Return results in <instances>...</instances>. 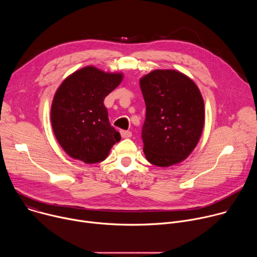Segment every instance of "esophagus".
Returning <instances> with one entry per match:
<instances>
[{
    "instance_id": "obj_1",
    "label": "esophagus",
    "mask_w": 257,
    "mask_h": 257,
    "mask_svg": "<svg viewBox=\"0 0 257 257\" xmlns=\"http://www.w3.org/2000/svg\"><path fill=\"white\" fill-rule=\"evenodd\" d=\"M120 133H121V136H122L123 138H129V137H131V136H132V133H131L130 131L122 130Z\"/></svg>"
}]
</instances>
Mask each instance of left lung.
<instances>
[{"mask_svg": "<svg viewBox=\"0 0 257 257\" xmlns=\"http://www.w3.org/2000/svg\"><path fill=\"white\" fill-rule=\"evenodd\" d=\"M139 83L146 105V160L158 167L181 163L195 149L203 129L204 103L198 87L176 70H154Z\"/></svg>", "mask_w": 257, "mask_h": 257, "instance_id": "8db88e82", "label": "left lung"}]
</instances>
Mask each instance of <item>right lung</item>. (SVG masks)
<instances>
[{"label": "right lung", "instance_id": "right-lung-1", "mask_svg": "<svg viewBox=\"0 0 257 257\" xmlns=\"http://www.w3.org/2000/svg\"><path fill=\"white\" fill-rule=\"evenodd\" d=\"M122 79V73L87 66L72 73L57 89L51 108L52 127L71 158L85 164L99 163L121 140L109 124L103 99Z\"/></svg>", "mask_w": 257, "mask_h": 257}]
</instances>
